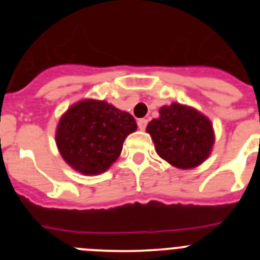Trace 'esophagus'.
I'll return each mask as SVG.
<instances>
[{
    "label": "esophagus",
    "instance_id": "1",
    "mask_svg": "<svg viewBox=\"0 0 260 260\" xmlns=\"http://www.w3.org/2000/svg\"><path fill=\"white\" fill-rule=\"evenodd\" d=\"M147 122H148V121H147L146 118L138 119V127L141 128V130H144V128H146V126H147Z\"/></svg>",
    "mask_w": 260,
    "mask_h": 260
}]
</instances>
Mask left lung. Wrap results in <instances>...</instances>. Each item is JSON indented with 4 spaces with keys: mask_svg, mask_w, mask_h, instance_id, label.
Returning <instances> with one entry per match:
<instances>
[{
    "mask_svg": "<svg viewBox=\"0 0 260 260\" xmlns=\"http://www.w3.org/2000/svg\"><path fill=\"white\" fill-rule=\"evenodd\" d=\"M158 113V118L147 125L146 132L162 160L180 169H192L207 160L215 143L208 117L180 103L164 105Z\"/></svg>",
    "mask_w": 260,
    "mask_h": 260,
    "instance_id": "obj_1",
    "label": "left lung"
}]
</instances>
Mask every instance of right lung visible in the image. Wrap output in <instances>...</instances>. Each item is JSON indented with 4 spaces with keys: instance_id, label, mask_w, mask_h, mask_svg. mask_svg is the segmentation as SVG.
I'll list each match as a JSON object with an SVG mask.
<instances>
[{
    "instance_id": "right-lung-1",
    "label": "right lung",
    "mask_w": 260,
    "mask_h": 260,
    "mask_svg": "<svg viewBox=\"0 0 260 260\" xmlns=\"http://www.w3.org/2000/svg\"><path fill=\"white\" fill-rule=\"evenodd\" d=\"M137 130L134 117L104 100L84 99L59 118L56 144L59 155L84 176L104 173L122 151L123 141Z\"/></svg>"
}]
</instances>
